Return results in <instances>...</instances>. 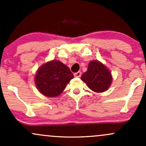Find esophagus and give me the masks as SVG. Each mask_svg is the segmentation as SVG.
<instances>
[{
    "instance_id": "esophagus-1",
    "label": "esophagus",
    "mask_w": 146,
    "mask_h": 146,
    "mask_svg": "<svg viewBox=\"0 0 146 146\" xmlns=\"http://www.w3.org/2000/svg\"><path fill=\"white\" fill-rule=\"evenodd\" d=\"M74 76L77 77V78H79V77H80V76H81V72L78 71V72H77V73H74Z\"/></svg>"
}]
</instances>
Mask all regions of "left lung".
Returning <instances> with one entry per match:
<instances>
[{
	"label": "left lung",
	"instance_id": "8db88e82",
	"mask_svg": "<svg viewBox=\"0 0 146 146\" xmlns=\"http://www.w3.org/2000/svg\"><path fill=\"white\" fill-rule=\"evenodd\" d=\"M81 80L90 89L97 93L106 91L112 82L111 73L103 64L93 60L88 64L87 71L84 73Z\"/></svg>",
	"mask_w": 146,
	"mask_h": 146
}]
</instances>
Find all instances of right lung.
I'll return each mask as SVG.
<instances>
[{"label":"right lung","instance_id":"right-lung-1","mask_svg":"<svg viewBox=\"0 0 146 146\" xmlns=\"http://www.w3.org/2000/svg\"><path fill=\"white\" fill-rule=\"evenodd\" d=\"M73 78L69 68L61 62L53 60L38 68L35 82L38 90L47 97H57Z\"/></svg>","mask_w":146,"mask_h":146}]
</instances>
